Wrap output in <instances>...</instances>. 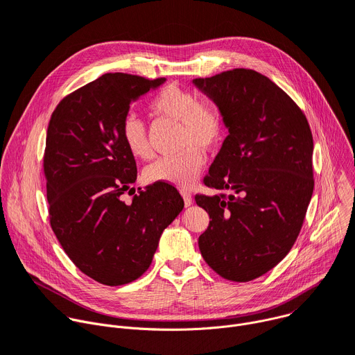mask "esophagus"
Here are the masks:
<instances>
[{"label":"esophagus","mask_w":355,"mask_h":355,"mask_svg":"<svg viewBox=\"0 0 355 355\" xmlns=\"http://www.w3.org/2000/svg\"><path fill=\"white\" fill-rule=\"evenodd\" d=\"M180 193H182V198H183L184 206H186V207H189V206L193 203V200H191V194H190L189 191H184V190H182Z\"/></svg>","instance_id":"esophagus-1"}]
</instances>
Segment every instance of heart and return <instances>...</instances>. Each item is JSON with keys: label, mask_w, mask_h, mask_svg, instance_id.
Listing matches in <instances>:
<instances>
[{"label": "heart", "mask_w": 355, "mask_h": 355, "mask_svg": "<svg viewBox=\"0 0 355 355\" xmlns=\"http://www.w3.org/2000/svg\"><path fill=\"white\" fill-rule=\"evenodd\" d=\"M149 110L157 116H166L182 124L179 155L166 156L149 165L144 178L146 182H161L178 187H190L198 180L206 165L201 150H214L224 137V116L213 101H200L193 92L171 83L157 92L149 101ZM121 138L127 149L138 159L153 156L146 125L135 114H128L121 125Z\"/></svg>", "instance_id": "obj_1"}]
</instances>
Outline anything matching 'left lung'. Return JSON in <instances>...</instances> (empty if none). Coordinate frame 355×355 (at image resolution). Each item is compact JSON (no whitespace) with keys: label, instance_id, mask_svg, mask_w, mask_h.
Masks as SVG:
<instances>
[{"label":"left lung","instance_id":"1","mask_svg":"<svg viewBox=\"0 0 355 355\" xmlns=\"http://www.w3.org/2000/svg\"><path fill=\"white\" fill-rule=\"evenodd\" d=\"M193 85L220 107L228 128L205 178L223 193L194 198L211 218L199 248L220 277L248 282L277 266L300 232L314 187L311 131L297 104L255 70Z\"/></svg>","mask_w":355,"mask_h":355}]
</instances>
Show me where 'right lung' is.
<instances>
[{
	"label": "right lung",
	"instance_id": "right-lung-1",
	"mask_svg": "<svg viewBox=\"0 0 355 355\" xmlns=\"http://www.w3.org/2000/svg\"><path fill=\"white\" fill-rule=\"evenodd\" d=\"M165 80L107 73L66 96L51 116L44 156L51 225L73 263L103 285L138 279L184 206L161 182L121 200L137 180L123 121L132 101Z\"/></svg>",
	"mask_w": 355,
	"mask_h": 355
}]
</instances>
